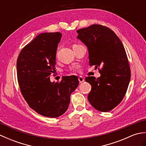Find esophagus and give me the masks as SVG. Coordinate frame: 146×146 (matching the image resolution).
Listing matches in <instances>:
<instances>
[{
    "label": "esophagus",
    "instance_id": "obj_1",
    "mask_svg": "<svg viewBox=\"0 0 146 146\" xmlns=\"http://www.w3.org/2000/svg\"><path fill=\"white\" fill-rule=\"evenodd\" d=\"M78 80H79L80 83H83V82L85 81L84 78H83L82 76H79V77H78Z\"/></svg>",
    "mask_w": 146,
    "mask_h": 146
}]
</instances>
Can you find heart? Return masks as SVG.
<instances>
[{
    "mask_svg": "<svg viewBox=\"0 0 146 146\" xmlns=\"http://www.w3.org/2000/svg\"><path fill=\"white\" fill-rule=\"evenodd\" d=\"M77 46V44H74V45H73V47H74V46Z\"/></svg>",
    "mask_w": 146,
    "mask_h": 146,
    "instance_id": "obj_1",
    "label": "heart"
}]
</instances>
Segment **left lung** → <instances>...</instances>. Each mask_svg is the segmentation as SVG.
<instances>
[{"instance_id":"8db88e82","label":"left lung","mask_w":146,"mask_h":146,"mask_svg":"<svg viewBox=\"0 0 146 146\" xmlns=\"http://www.w3.org/2000/svg\"><path fill=\"white\" fill-rule=\"evenodd\" d=\"M76 32L77 38L88 48L90 66L100 68L99 78H85L92 86L88 100L98 111H110L122 100L131 80L125 48L115 33L105 26L93 24Z\"/></svg>"}]
</instances>
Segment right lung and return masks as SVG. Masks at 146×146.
Instances as JSON below:
<instances>
[{
    "instance_id": "add662e5",
    "label": "right lung",
    "mask_w": 146,
    "mask_h": 146,
    "mask_svg": "<svg viewBox=\"0 0 146 146\" xmlns=\"http://www.w3.org/2000/svg\"><path fill=\"white\" fill-rule=\"evenodd\" d=\"M60 33L37 36L22 49L17 60V75L21 94L29 106L43 116L56 118L68 109L70 95L78 86V77L63 76L51 82Z\"/></svg>"
}]
</instances>
